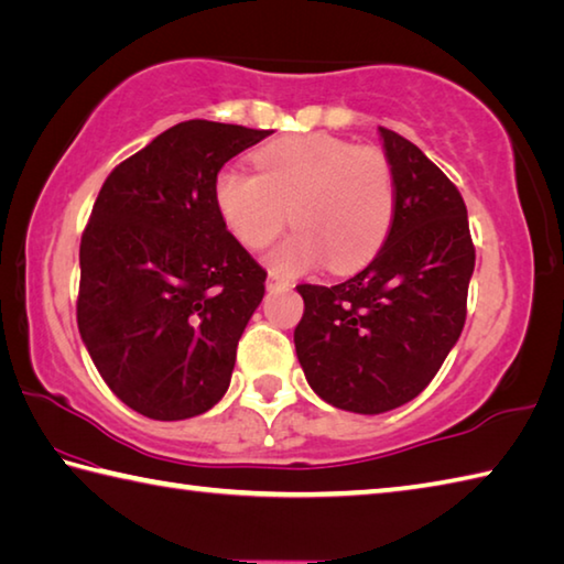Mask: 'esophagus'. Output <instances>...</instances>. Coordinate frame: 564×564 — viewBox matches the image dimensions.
I'll return each instance as SVG.
<instances>
[{"instance_id": "34e87169", "label": "esophagus", "mask_w": 564, "mask_h": 564, "mask_svg": "<svg viewBox=\"0 0 564 564\" xmlns=\"http://www.w3.org/2000/svg\"><path fill=\"white\" fill-rule=\"evenodd\" d=\"M278 286H292V280L280 278L278 272H270L268 274V290H278Z\"/></svg>"}]
</instances>
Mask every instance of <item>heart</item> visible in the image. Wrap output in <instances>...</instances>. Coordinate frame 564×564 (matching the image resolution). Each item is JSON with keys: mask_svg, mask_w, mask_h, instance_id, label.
Listing matches in <instances>:
<instances>
[{"mask_svg": "<svg viewBox=\"0 0 564 564\" xmlns=\"http://www.w3.org/2000/svg\"><path fill=\"white\" fill-rule=\"evenodd\" d=\"M258 174L223 169L216 204L242 246L260 250L296 228L270 262L296 272L326 260L332 272H354L376 258L395 218V176L386 152L332 134H296L260 147Z\"/></svg>", "mask_w": 564, "mask_h": 564, "instance_id": "obj_1", "label": "heart"}]
</instances>
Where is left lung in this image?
Masks as SVG:
<instances>
[{
	"mask_svg": "<svg viewBox=\"0 0 564 564\" xmlns=\"http://www.w3.org/2000/svg\"><path fill=\"white\" fill-rule=\"evenodd\" d=\"M395 176V218L366 270L300 284L296 358L328 405L380 414L430 386L459 341L476 250L466 206L447 176L405 137L378 127Z\"/></svg>",
	"mask_w": 564,
	"mask_h": 564,
	"instance_id": "8db88e82",
	"label": "left lung"
}]
</instances>
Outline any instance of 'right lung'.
I'll return each mask as SVG.
<instances>
[{"mask_svg":"<svg viewBox=\"0 0 564 564\" xmlns=\"http://www.w3.org/2000/svg\"><path fill=\"white\" fill-rule=\"evenodd\" d=\"M272 130L188 120L105 178L80 238L78 332L127 408L186 420L226 395L264 272L216 204L223 164Z\"/></svg>","mask_w":564,"mask_h":564,"instance_id":"right-lung-1","label":"right lung"}]
</instances>
